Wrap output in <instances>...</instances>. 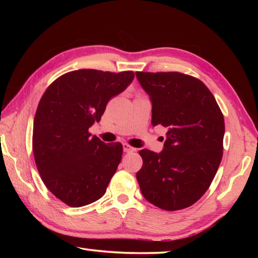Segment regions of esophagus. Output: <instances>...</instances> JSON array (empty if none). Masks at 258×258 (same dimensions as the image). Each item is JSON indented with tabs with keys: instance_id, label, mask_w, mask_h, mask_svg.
<instances>
[{
	"instance_id": "34e87169",
	"label": "esophagus",
	"mask_w": 258,
	"mask_h": 258,
	"mask_svg": "<svg viewBox=\"0 0 258 258\" xmlns=\"http://www.w3.org/2000/svg\"><path fill=\"white\" fill-rule=\"evenodd\" d=\"M123 150L125 152H132V151L135 150V148L131 147L130 145H127V143H123Z\"/></svg>"
}]
</instances>
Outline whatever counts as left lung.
<instances>
[{
    "instance_id": "8db88e82",
    "label": "left lung",
    "mask_w": 258,
    "mask_h": 258,
    "mask_svg": "<svg viewBox=\"0 0 258 258\" xmlns=\"http://www.w3.org/2000/svg\"><path fill=\"white\" fill-rule=\"evenodd\" d=\"M152 104V126L167 128L161 152L142 149L137 173L148 202L165 211L194 205L211 185L223 155L224 118L197 78L181 73H135Z\"/></svg>"
}]
</instances>
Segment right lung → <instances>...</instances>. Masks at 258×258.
Segmentation results:
<instances>
[{"label": "right lung", "mask_w": 258, "mask_h": 258, "mask_svg": "<svg viewBox=\"0 0 258 258\" xmlns=\"http://www.w3.org/2000/svg\"><path fill=\"white\" fill-rule=\"evenodd\" d=\"M133 80V72L80 69L56 78L41 98L33 126L35 163L47 189L68 206H85L106 192L123 146L106 145L89 128Z\"/></svg>", "instance_id": "obj_1"}]
</instances>
